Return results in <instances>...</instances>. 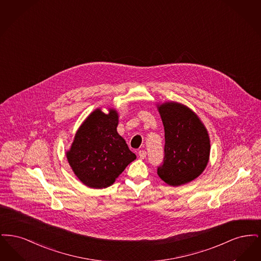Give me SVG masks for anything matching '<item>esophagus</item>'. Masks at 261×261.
<instances>
[{
    "instance_id": "34e87169",
    "label": "esophagus",
    "mask_w": 261,
    "mask_h": 261,
    "mask_svg": "<svg viewBox=\"0 0 261 261\" xmlns=\"http://www.w3.org/2000/svg\"><path fill=\"white\" fill-rule=\"evenodd\" d=\"M139 156H140V159L141 160H144L145 158H146V155H147V151L146 150H144V149H141V150H139Z\"/></svg>"
}]
</instances>
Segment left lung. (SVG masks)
<instances>
[{"label": "left lung", "instance_id": "8db88e82", "mask_svg": "<svg viewBox=\"0 0 261 261\" xmlns=\"http://www.w3.org/2000/svg\"><path fill=\"white\" fill-rule=\"evenodd\" d=\"M164 126V158L158 174L166 184L184 185L203 172L211 141L199 116L186 106L168 101L158 106Z\"/></svg>", "mask_w": 261, "mask_h": 261}]
</instances>
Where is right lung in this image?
<instances>
[{
    "mask_svg": "<svg viewBox=\"0 0 261 261\" xmlns=\"http://www.w3.org/2000/svg\"><path fill=\"white\" fill-rule=\"evenodd\" d=\"M118 113L97 109L75 134L66 158L77 178L86 186L103 189L112 185L126 166L136 160L124 139L117 133Z\"/></svg>",
    "mask_w": 261,
    "mask_h": 261,
    "instance_id": "right-lung-1",
    "label": "right lung"
}]
</instances>
